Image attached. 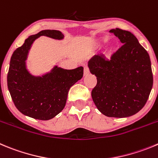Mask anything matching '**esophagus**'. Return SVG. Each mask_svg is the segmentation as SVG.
<instances>
[{
  "label": "esophagus",
  "instance_id": "1",
  "mask_svg": "<svg viewBox=\"0 0 158 158\" xmlns=\"http://www.w3.org/2000/svg\"><path fill=\"white\" fill-rule=\"evenodd\" d=\"M89 73V67L87 66H85V67H84V74L85 75H88Z\"/></svg>",
  "mask_w": 158,
  "mask_h": 158
}]
</instances>
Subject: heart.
Segmentation results:
<instances>
[{
	"mask_svg": "<svg viewBox=\"0 0 158 158\" xmlns=\"http://www.w3.org/2000/svg\"><path fill=\"white\" fill-rule=\"evenodd\" d=\"M106 40H104V42H106Z\"/></svg>",
	"mask_w": 158,
	"mask_h": 158,
	"instance_id": "b5f03b06",
	"label": "heart"
}]
</instances>
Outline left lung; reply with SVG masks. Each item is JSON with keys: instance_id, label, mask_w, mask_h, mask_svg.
Here are the masks:
<instances>
[{"instance_id": "left-lung-1", "label": "left lung", "mask_w": 158, "mask_h": 158, "mask_svg": "<svg viewBox=\"0 0 158 158\" xmlns=\"http://www.w3.org/2000/svg\"><path fill=\"white\" fill-rule=\"evenodd\" d=\"M123 45L106 59L95 55L89 61L97 84L92 91L94 103L110 118H127L145 106L153 87L150 56L131 32L116 28L110 30Z\"/></svg>"}]
</instances>
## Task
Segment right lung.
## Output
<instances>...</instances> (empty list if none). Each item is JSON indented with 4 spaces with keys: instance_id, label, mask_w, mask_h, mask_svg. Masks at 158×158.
<instances>
[{
    "instance_id": "add662e5",
    "label": "right lung",
    "mask_w": 158,
    "mask_h": 158,
    "mask_svg": "<svg viewBox=\"0 0 158 158\" xmlns=\"http://www.w3.org/2000/svg\"><path fill=\"white\" fill-rule=\"evenodd\" d=\"M40 36L57 40L64 37L62 32L55 30H41L30 36L13 52L7 81L13 102L22 114L34 119L47 121L63 110L68 92L82 78L84 68L64 69L56 66L50 73L42 77L30 74L26 66V60L32 44Z\"/></svg>"
}]
</instances>
